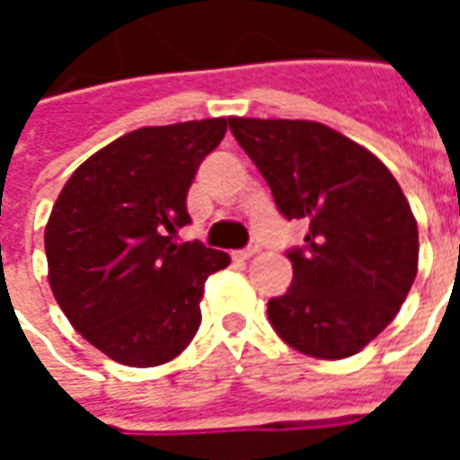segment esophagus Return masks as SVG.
I'll list each match as a JSON object with an SVG mask.
<instances>
[{
	"instance_id": "1",
	"label": "esophagus",
	"mask_w": 460,
	"mask_h": 460,
	"mask_svg": "<svg viewBox=\"0 0 460 460\" xmlns=\"http://www.w3.org/2000/svg\"><path fill=\"white\" fill-rule=\"evenodd\" d=\"M256 253H259V243H251V246H246V249L234 251V259L246 261V259H251V256H256Z\"/></svg>"
}]
</instances>
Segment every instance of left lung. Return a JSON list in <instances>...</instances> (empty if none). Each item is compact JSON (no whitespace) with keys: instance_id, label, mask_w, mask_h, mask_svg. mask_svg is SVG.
Segmentation results:
<instances>
[{"instance_id":"1","label":"left lung","mask_w":460,"mask_h":460,"mask_svg":"<svg viewBox=\"0 0 460 460\" xmlns=\"http://www.w3.org/2000/svg\"><path fill=\"white\" fill-rule=\"evenodd\" d=\"M286 219H308L290 249L293 283L269 320L303 355L342 359L394 320L416 279L419 231L404 191L375 155L323 122L229 118Z\"/></svg>"}]
</instances>
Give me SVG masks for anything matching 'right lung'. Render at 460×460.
<instances>
[{
	"label": "right lung",
	"instance_id": "1",
	"mask_svg": "<svg viewBox=\"0 0 460 460\" xmlns=\"http://www.w3.org/2000/svg\"><path fill=\"white\" fill-rule=\"evenodd\" d=\"M226 118L140 128L78 167L58 194L44 246L56 303L101 352L130 367L170 362L201 323L204 280L229 253L174 243L187 191Z\"/></svg>",
	"mask_w": 460,
	"mask_h": 460
}]
</instances>
